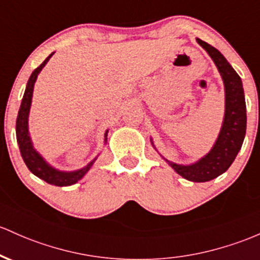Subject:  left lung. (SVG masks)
Returning <instances> with one entry per match:
<instances>
[{
    "label": "left lung",
    "mask_w": 260,
    "mask_h": 260,
    "mask_svg": "<svg viewBox=\"0 0 260 260\" xmlns=\"http://www.w3.org/2000/svg\"><path fill=\"white\" fill-rule=\"evenodd\" d=\"M198 43L210 54L223 79L226 88V113L223 125L216 144L201 160L192 165H178L174 162L169 164L186 180L205 182L223 174L235 161L246 136L247 115L244 91L238 74L216 48L201 39H198Z\"/></svg>",
    "instance_id": "obj_1"
}]
</instances>
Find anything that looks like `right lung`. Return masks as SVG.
Masks as SVG:
<instances>
[{
  "label": "right lung",
  "mask_w": 260,
  "mask_h": 260,
  "mask_svg": "<svg viewBox=\"0 0 260 260\" xmlns=\"http://www.w3.org/2000/svg\"><path fill=\"white\" fill-rule=\"evenodd\" d=\"M51 55H53V53H51L50 55L33 71L29 80H28L23 99H22L21 107H19L18 111V116H17L16 135L22 158H23L28 169H29L34 175L38 176L39 179H42V180H44L45 182H48V184L50 185H55V186H69V185L78 182L80 179L88 172V169H90L91 165L93 164L95 160H92L90 164L86 165L85 168H82V169L78 170V172H59V170H55L54 168H51L50 165H48L47 162L43 160L42 156L39 155V154L36 152V149L33 148L29 135H28V113H29L30 102H32L34 82H36L39 71L44 68V65L47 64Z\"/></svg>",
  "instance_id": "1"
}]
</instances>
